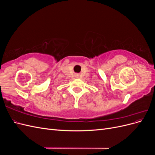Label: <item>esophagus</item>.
<instances>
[{
  "mask_svg": "<svg viewBox=\"0 0 155 155\" xmlns=\"http://www.w3.org/2000/svg\"><path fill=\"white\" fill-rule=\"evenodd\" d=\"M77 76H78V75H77Z\"/></svg>",
  "mask_w": 155,
  "mask_h": 155,
  "instance_id": "1",
  "label": "esophagus"
}]
</instances>
